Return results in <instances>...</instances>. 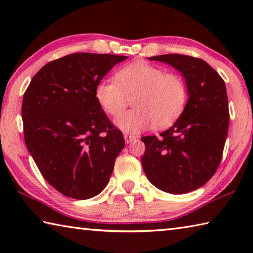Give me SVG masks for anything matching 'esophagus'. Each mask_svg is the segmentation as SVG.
I'll return each instance as SVG.
<instances>
[{
    "label": "esophagus",
    "instance_id": "34e87169",
    "mask_svg": "<svg viewBox=\"0 0 253 253\" xmlns=\"http://www.w3.org/2000/svg\"><path fill=\"white\" fill-rule=\"evenodd\" d=\"M137 137L135 135H128V134H125L124 135V139H125V143L126 144H130L131 142H134V140H136Z\"/></svg>",
    "mask_w": 253,
    "mask_h": 253
}]
</instances>
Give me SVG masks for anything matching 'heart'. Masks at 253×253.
<instances>
[{
    "label": "heart",
    "instance_id": "heart-1",
    "mask_svg": "<svg viewBox=\"0 0 253 253\" xmlns=\"http://www.w3.org/2000/svg\"><path fill=\"white\" fill-rule=\"evenodd\" d=\"M95 95L101 108L113 117L121 115L132 97L134 109L118 117L115 125L124 132L137 134L152 125H170L186 105L187 87L179 75L137 61L122 68L115 79L100 81Z\"/></svg>",
    "mask_w": 253,
    "mask_h": 253
}]
</instances>
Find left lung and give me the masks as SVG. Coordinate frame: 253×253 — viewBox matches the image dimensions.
<instances>
[{
  "mask_svg": "<svg viewBox=\"0 0 253 253\" xmlns=\"http://www.w3.org/2000/svg\"><path fill=\"white\" fill-rule=\"evenodd\" d=\"M148 60L181 72L188 99L181 116L160 137H142L144 172L162 191L188 193L203 186L219 168L230 121L225 84L202 59L162 54Z\"/></svg>",
  "mask_w": 253,
  "mask_h": 253,
  "instance_id": "obj_1",
  "label": "left lung"
}]
</instances>
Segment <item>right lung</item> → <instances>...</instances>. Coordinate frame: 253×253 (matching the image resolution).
<instances>
[{
    "mask_svg": "<svg viewBox=\"0 0 253 253\" xmlns=\"http://www.w3.org/2000/svg\"><path fill=\"white\" fill-rule=\"evenodd\" d=\"M125 55L72 53L46 63L22 101L24 140L42 176L68 198L87 200L106 187L122 131L96 99V87Z\"/></svg>",
    "mask_w": 253,
    "mask_h": 253,
    "instance_id": "right-lung-1",
    "label": "right lung"
}]
</instances>
